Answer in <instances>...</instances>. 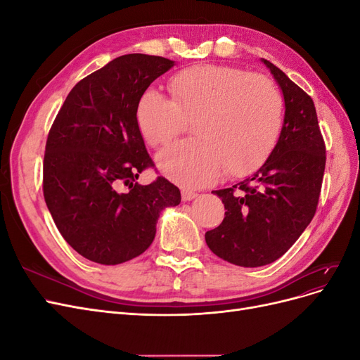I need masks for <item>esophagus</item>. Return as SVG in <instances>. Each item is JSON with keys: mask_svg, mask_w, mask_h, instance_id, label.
Masks as SVG:
<instances>
[{"mask_svg": "<svg viewBox=\"0 0 360 360\" xmlns=\"http://www.w3.org/2000/svg\"><path fill=\"white\" fill-rule=\"evenodd\" d=\"M197 197H198L197 192L186 191V189L181 191V200H183V201H192L193 198H197Z\"/></svg>", "mask_w": 360, "mask_h": 360, "instance_id": "1", "label": "esophagus"}]
</instances>
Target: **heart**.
<instances>
[{"instance_id":"1","label":"heart","mask_w":360,"mask_h":360,"mask_svg":"<svg viewBox=\"0 0 360 360\" xmlns=\"http://www.w3.org/2000/svg\"><path fill=\"white\" fill-rule=\"evenodd\" d=\"M172 101L155 89L141 94L135 118L150 147H162L188 123L197 136L158 155V167L184 188H201L226 176H245L276 146L284 122V99L263 75L204 64L174 75Z\"/></svg>"}]
</instances>
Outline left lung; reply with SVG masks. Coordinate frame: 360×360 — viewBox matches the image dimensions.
Returning a JSON list of instances; mask_svg holds the SVG:
<instances>
[{"instance_id": "1", "label": "left lung", "mask_w": 360, "mask_h": 360, "mask_svg": "<svg viewBox=\"0 0 360 360\" xmlns=\"http://www.w3.org/2000/svg\"><path fill=\"white\" fill-rule=\"evenodd\" d=\"M281 86L284 124L257 172L213 191L225 205L222 224L205 233L213 254L242 267L274 263L297 240L317 210L326 146L311 97L275 64L261 58Z\"/></svg>"}]
</instances>
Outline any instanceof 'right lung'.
Instances as JSON below:
<instances>
[{"instance_id":"add662e5","label":"right lung","mask_w":360,"mask_h":360,"mask_svg":"<svg viewBox=\"0 0 360 360\" xmlns=\"http://www.w3.org/2000/svg\"><path fill=\"white\" fill-rule=\"evenodd\" d=\"M172 66L146 53L110 61L73 86L49 130L43 197L64 240L94 263L114 266L143 254L160 212L181 201L165 177L136 183L155 167L136 126V105Z\"/></svg>"}]
</instances>
